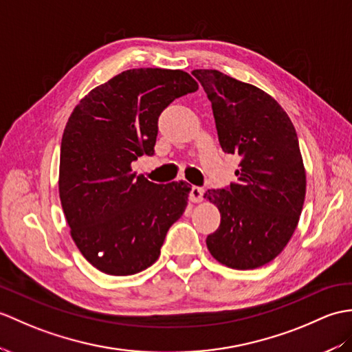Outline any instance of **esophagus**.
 <instances>
[{"mask_svg":"<svg viewBox=\"0 0 352 352\" xmlns=\"http://www.w3.org/2000/svg\"><path fill=\"white\" fill-rule=\"evenodd\" d=\"M202 198H204V189H202V187L193 186L192 189H190V201L195 202V204H198V202L202 201Z\"/></svg>","mask_w":352,"mask_h":352,"instance_id":"34e87169","label":"esophagus"}]
</instances>
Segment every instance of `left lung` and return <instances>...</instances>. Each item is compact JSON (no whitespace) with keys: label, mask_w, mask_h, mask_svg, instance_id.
I'll list each match as a JSON object with an SVG mask.
<instances>
[{"label":"left lung","mask_w":352,"mask_h":352,"mask_svg":"<svg viewBox=\"0 0 352 352\" xmlns=\"http://www.w3.org/2000/svg\"><path fill=\"white\" fill-rule=\"evenodd\" d=\"M192 75L211 102L220 146L241 157L239 182L204 195L220 211L207 248L230 268L263 267L287 246L303 210L306 169L296 129L261 88L219 70L196 69Z\"/></svg>","instance_id":"obj_1"}]
</instances>
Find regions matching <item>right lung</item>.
<instances>
[{
	"label": "right lung",
	"mask_w": 352,
	"mask_h": 352,
	"mask_svg": "<svg viewBox=\"0 0 352 352\" xmlns=\"http://www.w3.org/2000/svg\"><path fill=\"white\" fill-rule=\"evenodd\" d=\"M196 89L183 70L130 69L93 88L69 117L60 201L73 241L102 273L130 276L153 265L183 216L189 183L154 184L136 177L132 163L153 156L160 112Z\"/></svg>",
	"instance_id": "obj_1"
}]
</instances>
